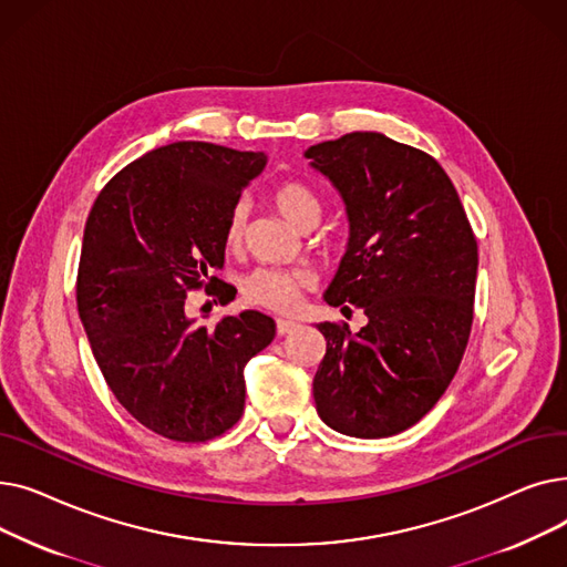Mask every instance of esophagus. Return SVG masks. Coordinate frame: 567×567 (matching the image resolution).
<instances>
[{
	"label": "esophagus",
	"mask_w": 567,
	"mask_h": 567,
	"mask_svg": "<svg viewBox=\"0 0 567 567\" xmlns=\"http://www.w3.org/2000/svg\"><path fill=\"white\" fill-rule=\"evenodd\" d=\"M276 326H278V336H287V333L296 331V326H299V323L291 321V319H278Z\"/></svg>",
	"instance_id": "1"
}]
</instances>
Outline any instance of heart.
<instances>
[{"instance_id": "obj_1", "label": "heart", "mask_w": 567, "mask_h": 567, "mask_svg": "<svg viewBox=\"0 0 567 567\" xmlns=\"http://www.w3.org/2000/svg\"><path fill=\"white\" fill-rule=\"evenodd\" d=\"M274 202L282 212V216L296 225L308 227L319 223L321 218V199L312 188L301 182H285L274 188ZM248 223V206L238 202L229 208L225 220V241L227 246H238L244 241ZM312 285V274L306 268H276V266H259L250 271L244 282V299L252 306L268 310H289L299 301L301 289Z\"/></svg>"}]
</instances>
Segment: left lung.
Returning a JSON list of instances; mask_svg holds the SVG:
<instances>
[{"mask_svg":"<svg viewBox=\"0 0 567 567\" xmlns=\"http://www.w3.org/2000/svg\"><path fill=\"white\" fill-rule=\"evenodd\" d=\"M342 195L349 244L323 301L368 323H317L326 355L312 381L319 419L381 439L419 423L449 389L473 323L478 244L443 167L381 133L306 152ZM351 312V310H349Z\"/></svg>","mask_w":567,"mask_h":567,"instance_id":"left-lung-1","label":"left lung"}]
</instances>
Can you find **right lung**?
<instances>
[{
	"label": "right lung",
	"mask_w": 567,
	"mask_h": 567,
	"mask_svg": "<svg viewBox=\"0 0 567 567\" xmlns=\"http://www.w3.org/2000/svg\"><path fill=\"white\" fill-rule=\"evenodd\" d=\"M264 165L261 152L172 142L114 174L86 218L78 310L89 344L118 404L165 439L199 443L234 427L244 368L276 338L257 310L212 329L186 312L188 291L218 280L227 214Z\"/></svg>",
	"instance_id": "1"
}]
</instances>
